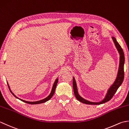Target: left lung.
Masks as SVG:
<instances>
[{"label": "left lung", "instance_id": "obj_1", "mask_svg": "<svg viewBox=\"0 0 129 129\" xmlns=\"http://www.w3.org/2000/svg\"><path fill=\"white\" fill-rule=\"evenodd\" d=\"M112 39L113 40V42L115 43V45L116 47V49L118 50L119 53L120 54V63H119V70L118 73H117V75L115 81L114 83V84L110 86V88L108 90V92L106 95L105 98L104 99V100L101 101H100L99 103H93L90 102V101H87L85 99H84L83 98H81L80 95H79L78 92L77 90V86H76V82L74 78H73V89H74V95L75 96L76 98L80 102L84 103L85 104H89V105H100V104H102L108 102L111 99V98L113 97L114 94H115L117 90L118 89L120 86L121 85L122 83L123 80H124V62H125V56L124 51H123L122 49L121 48V46L120 45L118 42H117L115 38L114 37H112Z\"/></svg>", "mask_w": 129, "mask_h": 129}]
</instances>
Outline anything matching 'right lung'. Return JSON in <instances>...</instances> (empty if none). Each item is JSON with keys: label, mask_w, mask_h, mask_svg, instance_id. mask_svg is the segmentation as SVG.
<instances>
[{"label": "right lung", "mask_w": 129, "mask_h": 129, "mask_svg": "<svg viewBox=\"0 0 129 129\" xmlns=\"http://www.w3.org/2000/svg\"><path fill=\"white\" fill-rule=\"evenodd\" d=\"M57 81H58V79H56V80H55V82H54V85H53V87H52V90H51V93L50 94V95H49L48 97H46V98L44 99L39 100V101H33V102H31V101H27L23 100H22V99H19V98H18V97H16V96H15L14 94L12 91H11L10 90V91L12 93V94H13L14 96H15V98H18V99L20 100L21 101H23V102H24V103H27V104H42V103L46 102V101H48L49 100H50V99L52 98V96H53L54 94V92H55V88H56V85H57ZM8 87H9V85H8Z\"/></svg>", "instance_id": "right-lung-1"}]
</instances>
